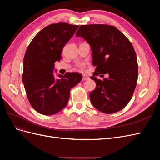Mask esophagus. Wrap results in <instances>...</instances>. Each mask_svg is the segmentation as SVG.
Segmentation results:
<instances>
[{
  "label": "esophagus",
  "mask_w": 160,
  "mask_h": 160,
  "mask_svg": "<svg viewBox=\"0 0 160 160\" xmlns=\"http://www.w3.org/2000/svg\"><path fill=\"white\" fill-rule=\"evenodd\" d=\"M89 77L88 76L83 75V78H82V79H83V81H85V80L89 79Z\"/></svg>",
  "instance_id": "34e87169"
}]
</instances>
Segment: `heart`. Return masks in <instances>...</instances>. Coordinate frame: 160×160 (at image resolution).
Here are the masks:
<instances>
[{"label": "heart", "instance_id": "obj_1", "mask_svg": "<svg viewBox=\"0 0 160 160\" xmlns=\"http://www.w3.org/2000/svg\"><path fill=\"white\" fill-rule=\"evenodd\" d=\"M83 69H84V65L83 64H81L80 65V69L81 70H83Z\"/></svg>", "mask_w": 160, "mask_h": 160}]
</instances>
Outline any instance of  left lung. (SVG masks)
<instances>
[{"mask_svg":"<svg viewBox=\"0 0 160 160\" xmlns=\"http://www.w3.org/2000/svg\"><path fill=\"white\" fill-rule=\"evenodd\" d=\"M76 35L84 38L93 52L92 62L96 69L91 79L95 81L96 88L89 95L92 105L107 114L123 109L132 98L138 77L137 56L132 42L115 27L102 24L81 25ZM106 73L108 78L95 77Z\"/></svg>","mask_w":160,"mask_h":160,"instance_id":"left-lung-1","label":"left lung"}]
</instances>
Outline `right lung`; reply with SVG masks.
<instances>
[{
	"mask_svg": "<svg viewBox=\"0 0 160 160\" xmlns=\"http://www.w3.org/2000/svg\"><path fill=\"white\" fill-rule=\"evenodd\" d=\"M78 25L51 24L38 32L28 46L23 60L22 79L27 98L38 113L51 115L67 105L70 90L82 79L79 72H67L55 79L54 63L60 61L65 45Z\"/></svg>",
	"mask_w": 160,
	"mask_h": 160,
	"instance_id": "right-lung-1",
	"label": "right lung"
}]
</instances>
